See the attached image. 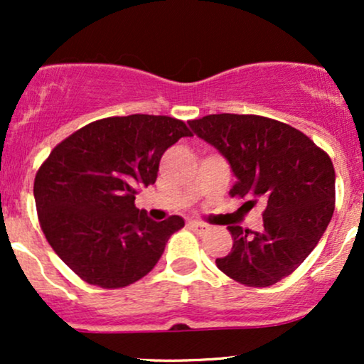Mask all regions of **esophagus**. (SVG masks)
Here are the masks:
<instances>
[{"instance_id": "1", "label": "esophagus", "mask_w": 364, "mask_h": 364, "mask_svg": "<svg viewBox=\"0 0 364 364\" xmlns=\"http://www.w3.org/2000/svg\"><path fill=\"white\" fill-rule=\"evenodd\" d=\"M190 225L195 229L196 232H200V235H202V232H207L208 229H210V225L205 223H198V220H191Z\"/></svg>"}]
</instances>
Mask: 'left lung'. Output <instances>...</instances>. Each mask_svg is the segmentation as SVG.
Returning <instances> with one entry per match:
<instances>
[{"instance_id": "obj_1", "label": "left lung", "mask_w": 364, "mask_h": 364, "mask_svg": "<svg viewBox=\"0 0 364 364\" xmlns=\"http://www.w3.org/2000/svg\"><path fill=\"white\" fill-rule=\"evenodd\" d=\"M188 123L231 164L237 178L231 196L265 205L260 232L228 225L235 243L215 260L219 270L250 287L287 277L332 219L336 171L328 154L299 129L265 116L223 112Z\"/></svg>"}]
</instances>
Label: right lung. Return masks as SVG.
Wrapping results in <instances>:
<instances>
[{
	"label": "right lung",
	"mask_w": 364,
	"mask_h": 364,
	"mask_svg": "<svg viewBox=\"0 0 364 364\" xmlns=\"http://www.w3.org/2000/svg\"><path fill=\"white\" fill-rule=\"evenodd\" d=\"M191 132L169 116H112L89 123L51 150L36 174L41 228L82 281L119 289L140 281L164 253L179 215L156 223L135 207L156 183L162 154Z\"/></svg>",
	"instance_id": "right-lung-1"
}]
</instances>
